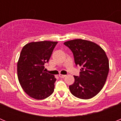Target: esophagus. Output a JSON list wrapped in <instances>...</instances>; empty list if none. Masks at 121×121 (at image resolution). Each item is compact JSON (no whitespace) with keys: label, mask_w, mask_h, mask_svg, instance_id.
Returning a JSON list of instances; mask_svg holds the SVG:
<instances>
[{"label":"esophagus","mask_w":121,"mask_h":121,"mask_svg":"<svg viewBox=\"0 0 121 121\" xmlns=\"http://www.w3.org/2000/svg\"><path fill=\"white\" fill-rule=\"evenodd\" d=\"M59 76L60 78H64L66 76V75H64V74H59Z\"/></svg>","instance_id":"esophagus-1"}]
</instances>
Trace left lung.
<instances>
[{
    "instance_id": "1",
    "label": "left lung",
    "mask_w": 121,
    "mask_h": 121,
    "mask_svg": "<svg viewBox=\"0 0 121 121\" xmlns=\"http://www.w3.org/2000/svg\"><path fill=\"white\" fill-rule=\"evenodd\" d=\"M71 51L76 65L82 67L79 76L69 86L76 98L89 99L102 89L109 71V61L104 50L95 42L81 39L64 42Z\"/></svg>"
}]
</instances>
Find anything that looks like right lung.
<instances>
[{"label": "right lung", "instance_id": "right-lung-1", "mask_svg": "<svg viewBox=\"0 0 121 121\" xmlns=\"http://www.w3.org/2000/svg\"><path fill=\"white\" fill-rule=\"evenodd\" d=\"M57 42H33L24 46L17 62V77L22 89L29 96L40 100L53 93L54 75L44 72Z\"/></svg>", "mask_w": 121, "mask_h": 121}]
</instances>
